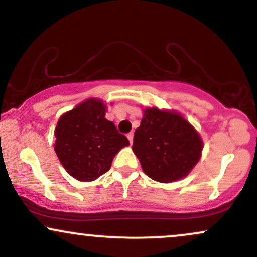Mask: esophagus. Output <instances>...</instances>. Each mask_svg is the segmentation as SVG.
Segmentation results:
<instances>
[{"mask_svg":"<svg viewBox=\"0 0 257 257\" xmlns=\"http://www.w3.org/2000/svg\"><path fill=\"white\" fill-rule=\"evenodd\" d=\"M126 137H128L129 141H131V144H132L133 143V139H134V134H133V133H128V135H126Z\"/></svg>","mask_w":257,"mask_h":257,"instance_id":"1","label":"esophagus"}]
</instances>
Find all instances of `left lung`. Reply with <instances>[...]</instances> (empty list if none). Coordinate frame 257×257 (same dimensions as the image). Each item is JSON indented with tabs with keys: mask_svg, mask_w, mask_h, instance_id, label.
I'll return each mask as SVG.
<instances>
[{
	"mask_svg": "<svg viewBox=\"0 0 257 257\" xmlns=\"http://www.w3.org/2000/svg\"><path fill=\"white\" fill-rule=\"evenodd\" d=\"M202 149L199 134L187 120L155 107L145 110L133 141V151L146 175L164 184L187 175Z\"/></svg>",
	"mask_w": 257,
	"mask_h": 257,
	"instance_id": "1",
	"label": "left lung"
}]
</instances>
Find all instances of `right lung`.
Instances as JSON below:
<instances>
[{
	"label": "right lung",
	"instance_id": "right-lung-1",
	"mask_svg": "<svg viewBox=\"0 0 257 257\" xmlns=\"http://www.w3.org/2000/svg\"><path fill=\"white\" fill-rule=\"evenodd\" d=\"M105 113L100 100H87L63 114L55 128V153L66 172L79 181H93L108 172L114 156L129 145Z\"/></svg>",
	"mask_w": 257,
	"mask_h": 257
}]
</instances>
